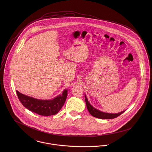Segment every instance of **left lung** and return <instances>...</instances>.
I'll list each match as a JSON object with an SVG mask.
<instances>
[{"instance_id":"left-lung-1","label":"left lung","mask_w":152,"mask_h":152,"mask_svg":"<svg viewBox=\"0 0 152 152\" xmlns=\"http://www.w3.org/2000/svg\"><path fill=\"white\" fill-rule=\"evenodd\" d=\"M85 99L87 105V108L89 112V113L93 116L94 117L102 119H113L115 118L119 115H121L122 113H123L125 110L122 111L121 112H119L118 113H107L102 111H101L93 107L88 101L87 99L86 95H85Z\"/></svg>"}]
</instances>
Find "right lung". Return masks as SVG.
Returning <instances> with one entry per match:
<instances>
[{"mask_svg":"<svg viewBox=\"0 0 152 152\" xmlns=\"http://www.w3.org/2000/svg\"><path fill=\"white\" fill-rule=\"evenodd\" d=\"M67 92L65 89L61 95L52 99L42 100L28 96L16 91L19 99L26 108L42 116H50L57 113L65 103Z\"/></svg>","mask_w":152,"mask_h":152,"instance_id":"1","label":"right lung"}]
</instances>
